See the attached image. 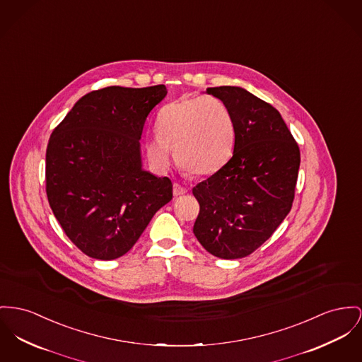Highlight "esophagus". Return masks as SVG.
<instances>
[{"label":"esophagus","instance_id":"obj_1","mask_svg":"<svg viewBox=\"0 0 362 362\" xmlns=\"http://www.w3.org/2000/svg\"><path fill=\"white\" fill-rule=\"evenodd\" d=\"M187 192H188V189L185 187H182V185L177 184V182L173 185V194L174 196H181V194H185Z\"/></svg>","mask_w":362,"mask_h":362}]
</instances>
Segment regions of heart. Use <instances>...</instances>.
Segmentation results:
<instances>
[{
    "mask_svg": "<svg viewBox=\"0 0 362 362\" xmlns=\"http://www.w3.org/2000/svg\"><path fill=\"white\" fill-rule=\"evenodd\" d=\"M156 139L145 141L146 159L163 171L171 153L182 169L194 175H210L233 155L236 126L229 108L217 97L181 98L162 107L155 121Z\"/></svg>",
    "mask_w": 362,
    "mask_h": 362,
    "instance_id": "obj_1",
    "label": "heart"
}]
</instances>
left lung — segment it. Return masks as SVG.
I'll list each match as a JSON object with an SVG mask.
<instances>
[{
  "mask_svg": "<svg viewBox=\"0 0 362 362\" xmlns=\"http://www.w3.org/2000/svg\"><path fill=\"white\" fill-rule=\"evenodd\" d=\"M230 111L233 156L192 189L200 211L193 225L214 257L238 259L261 247L292 207L300 152L280 112L239 86L207 88Z\"/></svg>",
  "mask_w": 362,
  "mask_h": 362,
  "instance_id": "1",
  "label": "left lung"
}]
</instances>
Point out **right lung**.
Segmentation results:
<instances>
[{
	"instance_id": "1",
	"label": "right lung",
	"mask_w": 362,
	"mask_h": 362,
	"mask_svg": "<svg viewBox=\"0 0 362 362\" xmlns=\"http://www.w3.org/2000/svg\"><path fill=\"white\" fill-rule=\"evenodd\" d=\"M166 95L165 85L90 92L49 139V206L69 239L90 258L124 255L173 197L168 177L143 169L140 145L148 114Z\"/></svg>"
}]
</instances>
